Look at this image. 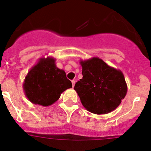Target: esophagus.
Instances as JSON below:
<instances>
[{"label":"esophagus","instance_id":"34e87169","mask_svg":"<svg viewBox=\"0 0 151 151\" xmlns=\"http://www.w3.org/2000/svg\"><path fill=\"white\" fill-rule=\"evenodd\" d=\"M75 80H72V87L74 86V85H75Z\"/></svg>","mask_w":151,"mask_h":151}]
</instances>
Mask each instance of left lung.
<instances>
[{"label": "left lung", "instance_id": "left-lung-1", "mask_svg": "<svg viewBox=\"0 0 151 151\" xmlns=\"http://www.w3.org/2000/svg\"><path fill=\"white\" fill-rule=\"evenodd\" d=\"M83 77L74 89L82 105L95 114H106L116 109L127 94V86L120 70L108 65L98 57L80 60Z\"/></svg>", "mask_w": 151, "mask_h": 151}]
</instances>
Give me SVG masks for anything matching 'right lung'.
I'll return each instance as SVG.
<instances>
[{
    "mask_svg": "<svg viewBox=\"0 0 151 151\" xmlns=\"http://www.w3.org/2000/svg\"><path fill=\"white\" fill-rule=\"evenodd\" d=\"M72 88L63 70L56 65L53 57L40 58L25 77V95L33 104L48 106L60 98L63 92Z\"/></svg>",
    "mask_w": 151,
    "mask_h": 151,
    "instance_id": "1",
    "label": "right lung"
}]
</instances>
